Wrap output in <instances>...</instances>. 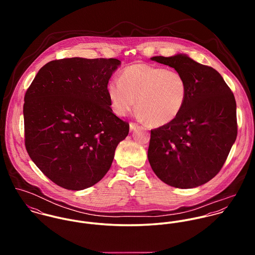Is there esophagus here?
I'll return each mask as SVG.
<instances>
[{
  "label": "esophagus",
  "mask_w": 255,
  "mask_h": 255,
  "mask_svg": "<svg viewBox=\"0 0 255 255\" xmlns=\"http://www.w3.org/2000/svg\"><path fill=\"white\" fill-rule=\"evenodd\" d=\"M138 127V124H136V123H129V128H130V130H133V129H135L136 128Z\"/></svg>",
  "instance_id": "obj_1"
}]
</instances>
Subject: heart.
I'll use <instances>...</instances> for the list:
<instances>
[{"label":"heart","mask_w":255,"mask_h":255,"mask_svg":"<svg viewBox=\"0 0 255 255\" xmlns=\"http://www.w3.org/2000/svg\"><path fill=\"white\" fill-rule=\"evenodd\" d=\"M107 92L117 115H127L137 99L139 117L151 125L163 126L182 112L188 96V84L177 70L139 63L124 69L120 79L110 80Z\"/></svg>","instance_id":"b5f03b06"}]
</instances>
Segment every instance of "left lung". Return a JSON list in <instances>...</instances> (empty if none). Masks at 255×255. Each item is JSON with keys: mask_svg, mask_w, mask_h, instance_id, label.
Returning a JSON list of instances; mask_svg holds the SVG:
<instances>
[{"mask_svg": "<svg viewBox=\"0 0 255 255\" xmlns=\"http://www.w3.org/2000/svg\"><path fill=\"white\" fill-rule=\"evenodd\" d=\"M152 61L181 72L188 96L180 115L151 129L148 161L162 182L192 188L222 169L238 134L235 96L221 74L188 56H156Z\"/></svg>", "mask_w": 255, "mask_h": 255, "instance_id": "obj_1", "label": "left lung"}]
</instances>
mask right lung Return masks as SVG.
Wrapping results in <instances>:
<instances>
[{
    "label": "right lung",
    "instance_id": "add662e5",
    "mask_svg": "<svg viewBox=\"0 0 255 255\" xmlns=\"http://www.w3.org/2000/svg\"><path fill=\"white\" fill-rule=\"evenodd\" d=\"M117 59L51 61L24 96L25 147L40 171L56 184L81 190L101 181L128 123L110 107L107 85Z\"/></svg>",
    "mask_w": 255,
    "mask_h": 255
}]
</instances>
